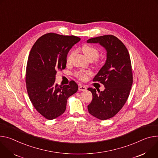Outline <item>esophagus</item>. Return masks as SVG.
<instances>
[{"label": "esophagus", "mask_w": 158, "mask_h": 158, "mask_svg": "<svg viewBox=\"0 0 158 158\" xmlns=\"http://www.w3.org/2000/svg\"><path fill=\"white\" fill-rule=\"evenodd\" d=\"M78 90L80 91H84V90H86V87L85 86V85H79V87H78Z\"/></svg>", "instance_id": "1"}]
</instances>
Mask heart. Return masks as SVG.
<instances>
[{"label":"heart","mask_w":158,"mask_h":158,"mask_svg":"<svg viewBox=\"0 0 158 158\" xmlns=\"http://www.w3.org/2000/svg\"><path fill=\"white\" fill-rule=\"evenodd\" d=\"M82 52L85 56L88 58L89 60H95L99 56V50L94 46L90 44H86L84 45L81 48ZM74 55V52L72 51L68 53L66 58L67 63H69L72 61V57ZM90 74V72L89 71H85V70H79L75 73L76 77L81 80H85L86 79L87 76Z\"/></svg>","instance_id":"1"}]
</instances>
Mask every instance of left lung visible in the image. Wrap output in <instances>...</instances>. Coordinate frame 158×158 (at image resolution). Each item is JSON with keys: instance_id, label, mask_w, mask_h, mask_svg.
Listing matches in <instances>:
<instances>
[{"instance_id": "8db88e82", "label": "left lung", "mask_w": 158, "mask_h": 158, "mask_svg": "<svg viewBox=\"0 0 158 158\" xmlns=\"http://www.w3.org/2000/svg\"><path fill=\"white\" fill-rule=\"evenodd\" d=\"M87 43H99L107 51L106 61L93 80L102 83L105 90L88 89L93 95L88 106L89 113L107 120L120 110L129 97L133 81L129 53L123 43L113 35L91 38Z\"/></svg>"}]
</instances>
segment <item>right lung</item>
<instances>
[{
	"mask_svg": "<svg viewBox=\"0 0 158 158\" xmlns=\"http://www.w3.org/2000/svg\"><path fill=\"white\" fill-rule=\"evenodd\" d=\"M80 40L75 36L48 33L36 41L30 51L26 73L27 94L34 107L48 120L64 112L67 99L78 89L74 81L61 86L55 83V79L57 72L66 68L69 49Z\"/></svg>",
	"mask_w": 158,
	"mask_h": 158,
	"instance_id": "right-lung-1",
	"label": "right lung"
}]
</instances>
